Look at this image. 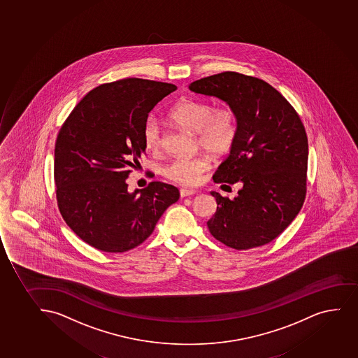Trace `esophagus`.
Wrapping results in <instances>:
<instances>
[{
    "mask_svg": "<svg viewBox=\"0 0 358 358\" xmlns=\"http://www.w3.org/2000/svg\"><path fill=\"white\" fill-rule=\"evenodd\" d=\"M196 194V191L194 189H180V196L181 197H189V196H194Z\"/></svg>",
    "mask_w": 358,
    "mask_h": 358,
    "instance_id": "34e87169",
    "label": "esophagus"
}]
</instances>
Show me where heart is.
<instances>
[{"label": "heart", "mask_w": 358, "mask_h": 358, "mask_svg": "<svg viewBox=\"0 0 358 358\" xmlns=\"http://www.w3.org/2000/svg\"><path fill=\"white\" fill-rule=\"evenodd\" d=\"M169 115L181 128L197 134L198 144L214 155H223L234 145L238 118L231 106L226 105L215 108L213 103L206 100L186 99L176 103ZM143 142L150 152L160 150L162 137L157 120H147L143 129ZM209 167V157L206 155L179 157L164 166V174L181 185H196L201 180V174Z\"/></svg>", "instance_id": "b5f03b06"}]
</instances>
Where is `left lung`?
I'll use <instances>...</instances> for the list:
<instances>
[{"label":"left lung","instance_id":"obj_1","mask_svg":"<svg viewBox=\"0 0 358 358\" xmlns=\"http://www.w3.org/2000/svg\"><path fill=\"white\" fill-rule=\"evenodd\" d=\"M233 107L236 140L218 166L215 182H241L234 199L210 194L217 203L208 221L211 235L226 246L248 250L271 243L300 213L306 197L308 140L288 100L260 78L224 71L189 86Z\"/></svg>","mask_w":358,"mask_h":358}]
</instances>
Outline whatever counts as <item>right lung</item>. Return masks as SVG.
<instances>
[{
	"mask_svg": "<svg viewBox=\"0 0 358 358\" xmlns=\"http://www.w3.org/2000/svg\"><path fill=\"white\" fill-rule=\"evenodd\" d=\"M172 83L123 78L83 96L58 134L55 184L70 229L96 250L122 253L143 243L169 206L176 186L152 181L129 192L130 169L145 152L144 125Z\"/></svg>",
	"mask_w": 358,
	"mask_h": 358,
	"instance_id": "1",
	"label": "right lung"
}]
</instances>
